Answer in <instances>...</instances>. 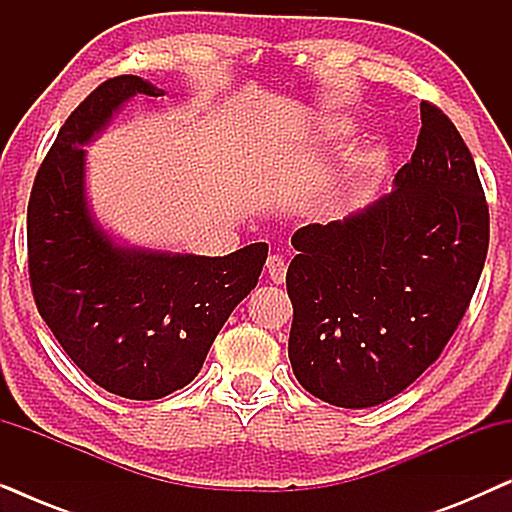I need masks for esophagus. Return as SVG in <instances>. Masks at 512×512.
I'll list each match as a JSON object with an SVG mask.
<instances>
[{
	"label": "esophagus",
	"instance_id": "obj_1",
	"mask_svg": "<svg viewBox=\"0 0 512 512\" xmlns=\"http://www.w3.org/2000/svg\"><path fill=\"white\" fill-rule=\"evenodd\" d=\"M265 270H268V277L275 284H282L286 279V261L282 256H270L268 263H265Z\"/></svg>",
	"mask_w": 512,
	"mask_h": 512
}]
</instances>
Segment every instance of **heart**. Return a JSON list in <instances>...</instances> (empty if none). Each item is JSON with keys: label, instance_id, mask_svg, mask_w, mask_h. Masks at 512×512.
Here are the masks:
<instances>
[{"label": "heart", "instance_id": "heart-1", "mask_svg": "<svg viewBox=\"0 0 512 512\" xmlns=\"http://www.w3.org/2000/svg\"><path fill=\"white\" fill-rule=\"evenodd\" d=\"M354 125L349 121H342V118H328V121L321 123V135L324 137H345L352 132Z\"/></svg>", "mask_w": 512, "mask_h": 512}]
</instances>
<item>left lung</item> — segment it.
<instances>
[{"label": "left lung", "mask_w": 512, "mask_h": 512, "mask_svg": "<svg viewBox=\"0 0 512 512\" xmlns=\"http://www.w3.org/2000/svg\"><path fill=\"white\" fill-rule=\"evenodd\" d=\"M419 111L394 191L291 237L293 375L338 408H373L410 387L457 331L485 268L489 209L471 151L436 104Z\"/></svg>", "instance_id": "left-lung-1"}]
</instances>
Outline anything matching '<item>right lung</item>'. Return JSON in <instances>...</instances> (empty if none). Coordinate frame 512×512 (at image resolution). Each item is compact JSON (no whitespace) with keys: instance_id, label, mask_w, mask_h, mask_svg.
Listing matches in <instances>:
<instances>
[{"instance_id":"add662e5","label":"right lung","mask_w":512,"mask_h":512,"mask_svg":"<svg viewBox=\"0 0 512 512\" xmlns=\"http://www.w3.org/2000/svg\"><path fill=\"white\" fill-rule=\"evenodd\" d=\"M135 95H165L139 76L97 86L62 125L27 205L34 303L69 359L132 401L186 387L237 303L249 296L268 244L228 256L116 244L90 214L86 149Z\"/></svg>"}]
</instances>
